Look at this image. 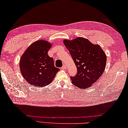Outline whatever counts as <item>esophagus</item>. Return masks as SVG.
<instances>
[{
    "label": "esophagus",
    "instance_id": "esophagus-1",
    "mask_svg": "<svg viewBox=\"0 0 128 128\" xmlns=\"http://www.w3.org/2000/svg\"><path fill=\"white\" fill-rule=\"evenodd\" d=\"M61 68H62V70H66V65H64V66L62 67Z\"/></svg>",
    "mask_w": 128,
    "mask_h": 128
}]
</instances>
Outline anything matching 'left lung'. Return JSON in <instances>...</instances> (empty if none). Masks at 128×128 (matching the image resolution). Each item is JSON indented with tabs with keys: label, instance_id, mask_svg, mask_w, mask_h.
Wrapping results in <instances>:
<instances>
[{
	"label": "left lung",
	"instance_id": "left-lung-1",
	"mask_svg": "<svg viewBox=\"0 0 128 128\" xmlns=\"http://www.w3.org/2000/svg\"><path fill=\"white\" fill-rule=\"evenodd\" d=\"M63 42L77 68V74L71 77L72 84L80 89L90 87L104 71L106 54L100 45L82 37L64 39Z\"/></svg>",
	"mask_w": 128,
	"mask_h": 128
}]
</instances>
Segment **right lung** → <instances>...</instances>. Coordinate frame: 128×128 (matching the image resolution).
<instances>
[{
	"label": "right lung",
	"mask_w": 128,
	"mask_h": 128,
	"mask_svg": "<svg viewBox=\"0 0 128 128\" xmlns=\"http://www.w3.org/2000/svg\"><path fill=\"white\" fill-rule=\"evenodd\" d=\"M52 43L45 40L35 41L22 54L19 62L21 74L26 81L33 86L43 87L52 82L58 72L48 51Z\"/></svg>",
	"instance_id": "obj_1"
}]
</instances>
